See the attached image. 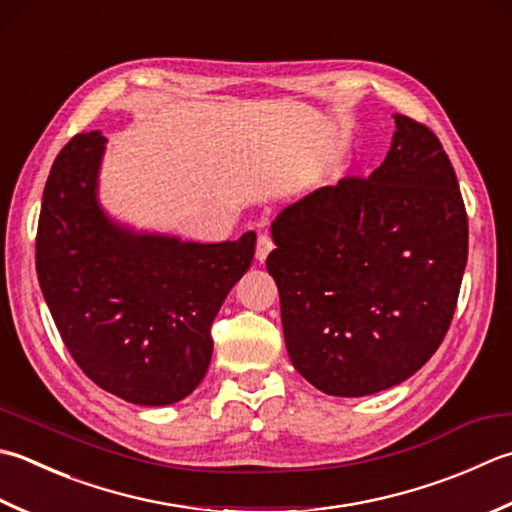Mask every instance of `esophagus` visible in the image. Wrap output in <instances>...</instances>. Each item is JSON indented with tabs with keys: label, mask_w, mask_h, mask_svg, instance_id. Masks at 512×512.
Instances as JSON below:
<instances>
[{
	"label": "esophagus",
	"mask_w": 512,
	"mask_h": 512,
	"mask_svg": "<svg viewBox=\"0 0 512 512\" xmlns=\"http://www.w3.org/2000/svg\"><path fill=\"white\" fill-rule=\"evenodd\" d=\"M270 250H273V239H270V235L262 233L257 237V250H255V257L257 262H266V257Z\"/></svg>",
	"instance_id": "34e87169"
}]
</instances>
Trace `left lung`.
<instances>
[{
	"label": "left lung",
	"mask_w": 512,
	"mask_h": 512,
	"mask_svg": "<svg viewBox=\"0 0 512 512\" xmlns=\"http://www.w3.org/2000/svg\"><path fill=\"white\" fill-rule=\"evenodd\" d=\"M384 164L286 206L270 226L290 362L315 388L402 384L444 342L468 259V217L437 135L395 115Z\"/></svg>",
	"instance_id": "left-lung-1"
}]
</instances>
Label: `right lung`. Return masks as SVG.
Listing matches in <instances>:
<instances>
[{"label": "right lung", "mask_w": 512, "mask_h": 512, "mask_svg": "<svg viewBox=\"0 0 512 512\" xmlns=\"http://www.w3.org/2000/svg\"><path fill=\"white\" fill-rule=\"evenodd\" d=\"M102 133L59 150L44 188L35 266L50 315L88 379L139 406H168L202 382L210 326L255 255V233L197 244L135 233L97 202Z\"/></svg>", "instance_id": "add662e5"}]
</instances>
